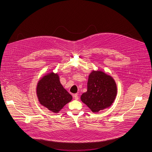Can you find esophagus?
I'll return each mask as SVG.
<instances>
[{"label":"esophagus","instance_id":"obj_1","mask_svg":"<svg viewBox=\"0 0 152 152\" xmlns=\"http://www.w3.org/2000/svg\"><path fill=\"white\" fill-rule=\"evenodd\" d=\"M74 98H75V99L76 100H78V99H79V96H78V94H77V93H76V94H74Z\"/></svg>","mask_w":152,"mask_h":152}]
</instances>
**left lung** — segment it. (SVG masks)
Wrapping results in <instances>:
<instances>
[{"label":"left lung","mask_w":152,"mask_h":152,"mask_svg":"<svg viewBox=\"0 0 152 152\" xmlns=\"http://www.w3.org/2000/svg\"><path fill=\"white\" fill-rule=\"evenodd\" d=\"M117 94V86L112 76L101 70H93L88 76L87 91L80 100L93 113H98L112 105Z\"/></svg>","instance_id":"left-lung-1"}]
</instances>
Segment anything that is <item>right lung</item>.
Listing matches in <instances>:
<instances>
[{"label":"right lung","instance_id":"add662e5","mask_svg":"<svg viewBox=\"0 0 152 152\" xmlns=\"http://www.w3.org/2000/svg\"><path fill=\"white\" fill-rule=\"evenodd\" d=\"M36 95L41 105L55 113H58L73 98L61 84L59 75L53 72L47 73L39 80Z\"/></svg>","mask_w":152,"mask_h":152}]
</instances>
